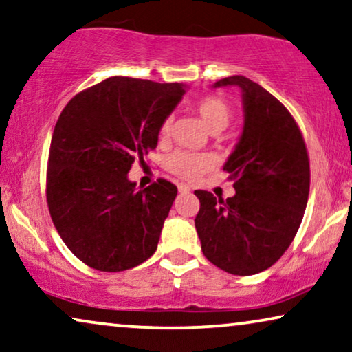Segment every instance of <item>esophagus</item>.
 <instances>
[{
    "instance_id": "esophagus-1",
    "label": "esophagus",
    "mask_w": 352,
    "mask_h": 352,
    "mask_svg": "<svg viewBox=\"0 0 352 352\" xmlns=\"http://www.w3.org/2000/svg\"><path fill=\"white\" fill-rule=\"evenodd\" d=\"M190 190H191V188H190V186L186 185V184H180V185H179V191H180V193H188Z\"/></svg>"
}]
</instances>
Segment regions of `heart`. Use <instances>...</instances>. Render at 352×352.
Instances as JSON below:
<instances>
[{
    "label": "heart",
    "mask_w": 352,
    "mask_h": 352,
    "mask_svg": "<svg viewBox=\"0 0 352 352\" xmlns=\"http://www.w3.org/2000/svg\"><path fill=\"white\" fill-rule=\"evenodd\" d=\"M193 111L198 114L206 129L212 133H219L227 129L232 120V109L227 102L217 96L199 98L193 104ZM172 132V119H166L159 127V138L167 140ZM215 166V159L210 154L175 151L167 157V170L182 180L195 182L203 173Z\"/></svg>",
    "instance_id": "heart-1"
}]
</instances>
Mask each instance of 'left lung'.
<instances>
[{
	"mask_svg": "<svg viewBox=\"0 0 352 352\" xmlns=\"http://www.w3.org/2000/svg\"><path fill=\"white\" fill-rule=\"evenodd\" d=\"M241 90L245 125L223 170L235 196L198 190L195 219L204 256L228 274L254 275L292 245L309 198L311 168L301 130L287 107L259 83L232 75L214 88Z\"/></svg>",
	"mask_w": 352,
	"mask_h": 352,
	"instance_id": "obj_1",
	"label": "left lung"
}]
</instances>
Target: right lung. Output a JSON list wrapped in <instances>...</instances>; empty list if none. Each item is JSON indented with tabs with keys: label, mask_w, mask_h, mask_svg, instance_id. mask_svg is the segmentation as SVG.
<instances>
[{
	"label": "right lung",
	"mask_w": 352,
	"mask_h": 352,
	"mask_svg": "<svg viewBox=\"0 0 352 352\" xmlns=\"http://www.w3.org/2000/svg\"><path fill=\"white\" fill-rule=\"evenodd\" d=\"M184 83L109 77L75 95L56 122L46 199L70 251L101 272L137 267L156 251L177 186L137 190L127 173L157 146Z\"/></svg>",
	"instance_id": "obj_1"
}]
</instances>
